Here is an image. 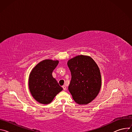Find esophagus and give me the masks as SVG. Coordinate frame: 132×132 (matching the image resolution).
<instances>
[{
  "label": "esophagus",
  "instance_id": "esophagus-1",
  "mask_svg": "<svg viewBox=\"0 0 132 132\" xmlns=\"http://www.w3.org/2000/svg\"><path fill=\"white\" fill-rule=\"evenodd\" d=\"M63 90H66V87L65 86H63Z\"/></svg>",
  "mask_w": 132,
  "mask_h": 132
}]
</instances>
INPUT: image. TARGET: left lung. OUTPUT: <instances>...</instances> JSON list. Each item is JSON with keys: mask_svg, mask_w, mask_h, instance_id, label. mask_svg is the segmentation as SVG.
Instances as JSON below:
<instances>
[{"mask_svg": "<svg viewBox=\"0 0 132 132\" xmlns=\"http://www.w3.org/2000/svg\"><path fill=\"white\" fill-rule=\"evenodd\" d=\"M71 79L68 90L72 98L79 104H87L95 99L101 87L100 69L89 56L79 55L67 63Z\"/></svg>", "mask_w": 132, "mask_h": 132, "instance_id": "1", "label": "left lung"}]
</instances>
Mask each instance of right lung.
Segmentation results:
<instances>
[{
    "mask_svg": "<svg viewBox=\"0 0 132 132\" xmlns=\"http://www.w3.org/2000/svg\"><path fill=\"white\" fill-rule=\"evenodd\" d=\"M58 61L44 60L32 69L29 79V89L33 97L39 103L49 104L63 88L52 76Z\"/></svg>",
    "mask_w": 132,
    "mask_h": 132,
    "instance_id": "add662e5",
    "label": "right lung"
}]
</instances>
